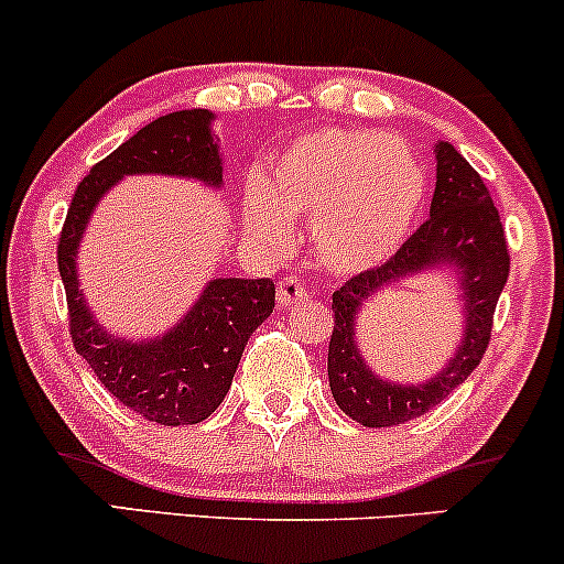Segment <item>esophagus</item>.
<instances>
[{"label": "esophagus", "mask_w": 564, "mask_h": 564, "mask_svg": "<svg viewBox=\"0 0 564 564\" xmlns=\"http://www.w3.org/2000/svg\"><path fill=\"white\" fill-rule=\"evenodd\" d=\"M306 299V288L304 282L295 280V276H288V280L280 282L276 288V304L280 306H290V304H299V301Z\"/></svg>", "instance_id": "obj_1"}]
</instances>
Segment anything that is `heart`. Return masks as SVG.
Here are the masks:
<instances>
[{"label": "heart", "mask_w": 564, "mask_h": 564, "mask_svg": "<svg viewBox=\"0 0 564 564\" xmlns=\"http://www.w3.org/2000/svg\"><path fill=\"white\" fill-rule=\"evenodd\" d=\"M427 177L403 142L355 129H317L280 150L245 198V226L284 247L290 223H312V250L333 274L390 258L425 204Z\"/></svg>", "instance_id": "obj_1"}]
</instances>
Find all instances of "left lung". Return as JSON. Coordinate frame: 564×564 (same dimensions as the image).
<instances>
[{"label":"left lung","instance_id":"left-lung-1","mask_svg":"<svg viewBox=\"0 0 564 564\" xmlns=\"http://www.w3.org/2000/svg\"><path fill=\"white\" fill-rule=\"evenodd\" d=\"M458 271L466 328L458 352L444 372L422 386L379 380L361 360L354 323L361 304L390 283L427 268ZM511 256L487 185L449 142L435 144V193L430 217L381 265L360 271L333 293L328 381L338 409L366 427H392L427 414L474 373L487 352L498 299Z\"/></svg>","mask_w":564,"mask_h":564}]
</instances>
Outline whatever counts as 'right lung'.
<instances>
[{"instance_id": "right-lung-1", "label": "right lung", "mask_w": 564, "mask_h": 564, "mask_svg": "<svg viewBox=\"0 0 564 564\" xmlns=\"http://www.w3.org/2000/svg\"><path fill=\"white\" fill-rule=\"evenodd\" d=\"M212 120L209 110L169 112L126 139L77 185L58 239V271L77 355L126 409L169 427L204 422L223 403L247 338L274 312V282L212 280L172 330L150 341H129L101 328L90 314L77 280V250L96 204L126 174H172L220 187L223 159Z\"/></svg>"}]
</instances>
